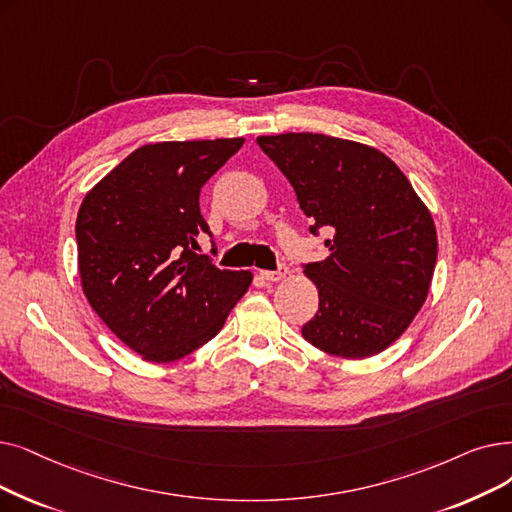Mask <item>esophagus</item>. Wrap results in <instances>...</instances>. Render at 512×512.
I'll use <instances>...</instances> for the list:
<instances>
[{
    "instance_id": "obj_1",
    "label": "esophagus",
    "mask_w": 512,
    "mask_h": 512,
    "mask_svg": "<svg viewBox=\"0 0 512 512\" xmlns=\"http://www.w3.org/2000/svg\"><path fill=\"white\" fill-rule=\"evenodd\" d=\"M286 274H288V268H286V265H280L278 270H263L261 278L268 280V282H280L282 278H286Z\"/></svg>"
}]
</instances>
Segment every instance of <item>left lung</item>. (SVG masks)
Listing matches in <instances>:
<instances>
[{
	"mask_svg": "<svg viewBox=\"0 0 512 512\" xmlns=\"http://www.w3.org/2000/svg\"><path fill=\"white\" fill-rule=\"evenodd\" d=\"M257 144L295 188L311 234L328 230V257L305 263L318 286L301 335L362 360L402 337L429 293L437 232L408 177L381 150L324 133L261 136Z\"/></svg>",
	"mask_w": 512,
	"mask_h": 512,
	"instance_id": "1",
	"label": "left lung"
}]
</instances>
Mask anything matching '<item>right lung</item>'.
<instances>
[{
  "label": "right lung",
  "mask_w": 512,
  "mask_h": 512,
  "mask_svg": "<svg viewBox=\"0 0 512 512\" xmlns=\"http://www.w3.org/2000/svg\"><path fill=\"white\" fill-rule=\"evenodd\" d=\"M242 144H146L83 198L75 226L83 293L148 362L180 360L211 341L253 280L198 253L201 238L211 236L201 188Z\"/></svg>",
  "instance_id": "right-lung-1"
}]
</instances>
